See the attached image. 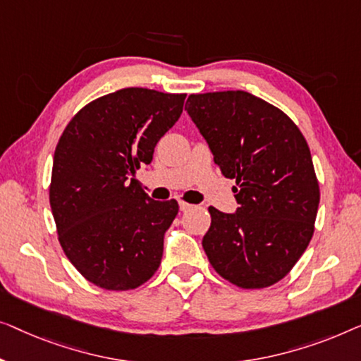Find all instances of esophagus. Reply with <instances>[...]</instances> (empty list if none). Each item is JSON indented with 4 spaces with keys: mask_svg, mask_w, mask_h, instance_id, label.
<instances>
[{
    "mask_svg": "<svg viewBox=\"0 0 361 361\" xmlns=\"http://www.w3.org/2000/svg\"><path fill=\"white\" fill-rule=\"evenodd\" d=\"M192 207V204H188V202H185V201H180V209L185 212V211H190Z\"/></svg>",
    "mask_w": 361,
    "mask_h": 361,
    "instance_id": "esophagus-1",
    "label": "esophagus"
}]
</instances>
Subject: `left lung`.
Returning a JSON list of instances; mask_svg holds the SVG:
<instances>
[{"instance_id": "obj_1", "label": "left lung", "mask_w": 361, "mask_h": 361, "mask_svg": "<svg viewBox=\"0 0 361 361\" xmlns=\"http://www.w3.org/2000/svg\"><path fill=\"white\" fill-rule=\"evenodd\" d=\"M186 104L222 175L237 185L233 214L209 207L202 248L235 286H271L314 233L321 192L307 142L281 109L247 91L190 94Z\"/></svg>"}]
</instances>
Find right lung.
Segmentation results:
<instances>
[{
	"instance_id": "obj_1",
	"label": "right lung",
	"mask_w": 361,
	"mask_h": 361,
	"mask_svg": "<svg viewBox=\"0 0 361 361\" xmlns=\"http://www.w3.org/2000/svg\"><path fill=\"white\" fill-rule=\"evenodd\" d=\"M186 94L124 88L91 101L54 154L50 207L59 242L90 283L134 289L154 276L178 202L154 201L135 171L183 113Z\"/></svg>"
}]
</instances>
